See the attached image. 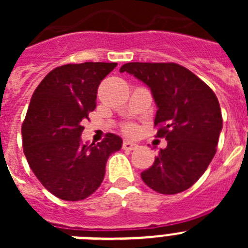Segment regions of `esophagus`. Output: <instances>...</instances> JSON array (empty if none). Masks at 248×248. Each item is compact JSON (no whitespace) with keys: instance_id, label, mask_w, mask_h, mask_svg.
I'll use <instances>...</instances> for the list:
<instances>
[{"instance_id":"obj_1","label":"esophagus","mask_w":248,"mask_h":248,"mask_svg":"<svg viewBox=\"0 0 248 248\" xmlns=\"http://www.w3.org/2000/svg\"><path fill=\"white\" fill-rule=\"evenodd\" d=\"M138 144L133 143V141H129V140H125L124 143H123V149L124 150H135L138 148Z\"/></svg>"}]
</instances>
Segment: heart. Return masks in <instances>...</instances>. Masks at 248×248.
I'll list each match as a JSON object with an SVG mask.
<instances>
[{
	"label": "heart",
	"instance_id": "obj_1",
	"mask_svg": "<svg viewBox=\"0 0 248 248\" xmlns=\"http://www.w3.org/2000/svg\"><path fill=\"white\" fill-rule=\"evenodd\" d=\"M126 131H128V133H133V131H134V128H133V126H128V128H126Z\"/></svg>",
	"mask_w": 248,
	"mask_h": 248
}]
</instances>
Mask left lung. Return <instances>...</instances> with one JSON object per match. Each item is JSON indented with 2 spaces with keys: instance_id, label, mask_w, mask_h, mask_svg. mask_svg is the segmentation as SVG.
Listing matches in <instances>:
<instances>
[{
  "instance_id": "8db88e82",
  "label": "left lung",
  "mask_w": 248,
  "mask_h": 248,
  "mask_svg": "<svg viewBox=\"0 0 248 248\" xmlns=\"http://www.w3.org/2000/svg\"><path fill=\"white\" fill-rule=\"evenodd\" d=\"M120 72L150 88L157 108L154 124L160 125L156 135L168 141L141 179L159 194L185 191L200 179L216 153L222 130L217 98L198 76L176 63H126Z\"/></svg>"
}]
</instances>
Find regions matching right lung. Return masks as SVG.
Instances as JSON below:
<instances>
[{
  "label": "right lung",
  "instance_id": "right-lung-1",
  "mask_svg": "<svg viewBox=\"0 0 248 248\" xmlns=\"http://www.w3.org/2000/svg\"><path fill=\"white\" fill-rule=\"evenodd\" d=\"M117 63L85 62L50 71L31 98L22 125L23 151L30 168L49 192L79 201L98 189L105 165L120 150L122 138L108 133L98 144L83 143L89 111L95 109L100 82Z\"/></svg>",
  "mask_w": 248,
  "mask_h": 248
}]
</instances>
